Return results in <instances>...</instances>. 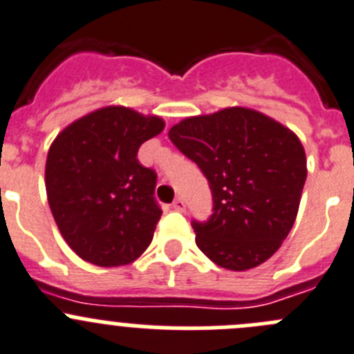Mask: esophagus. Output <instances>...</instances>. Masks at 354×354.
I'll return each mask as SVG.
<instances>
[{
  "label": "esophagus",
  "instance_id": "obj_1",
  "mask_svg": "<svg viewBox=\"0 0 354 354\" xmlns=\"http://www.w3.org/2000/svg\"><path fill=\"white\" fill-rule=\"evenodd\" d=\"M171 208H174V210H177V212H184V210H186V201H184L183 198H177V200L171 203Z\"/></svg>",
  "mask_w": 354,
  "mask_h": 354
}]
</instances>
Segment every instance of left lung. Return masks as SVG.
I'll use <instances>...</instances> for the list:
<instances>
[{
    "label": "left lung",
    "instance_id": "8db88e82",
    "mask_svg": "<svg viewBox=\"0 0 354 354\" xmlns=\"http://www.w3.org/2000/svg\"><path fill=\"white\" fill-rule=\"evenodd\" d=\"M168 137L200 167L212 191L214 214L193 221L198 248L231 271L268 261L297 217L308 175L299 137L247 107L186 118Z\"/></svg>",
    "mask_w": 354,
    "mask_h": 354
}]
</instances>
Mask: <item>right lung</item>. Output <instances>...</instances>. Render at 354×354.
Instances as JSON below:
<instances>
[{
	"label": "right lung",
	"instance_id": "add662e5",
	"mask_svg": "<svg viewBox=\"0 0 354 354\" xmlns=\"http://www.w3.org/2000/svg\"><path fill=\"white\" fill-rule=\"evenodd\" d=\"M163 129L161 118L109 106L71 123L50 146V210L83 261L100 268L124 266L149 247L161 217L156 171L142 167L137 153Z\"/></svg>",
	"mask_w": 354,
	"mask_h": 354
}]
</instances>
